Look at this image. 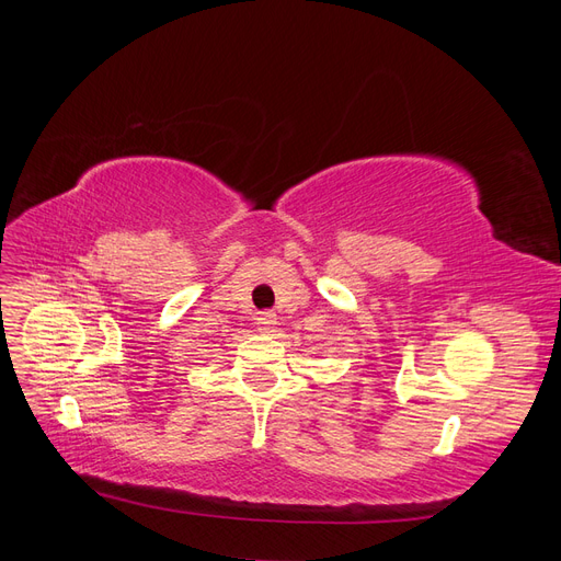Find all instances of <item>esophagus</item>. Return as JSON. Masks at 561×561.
<instances>
[{
  "label": "esophagus",
  "mask_w": 561,
  "mask_h": 561,
  "mask_svg": "<svg viewBox=\"0 0 561 561\" xmlns=\"http://www.w3.org/2000/svg\"><path fill=\"white\" fill-rule=\"evenodd\" d=\"M274 325H276V316L271 313V311H264V313L257 316V328H260L262 332H268Z\"/></svg>",
  "instance_id": "esophagus-1"
}]
</instances>
